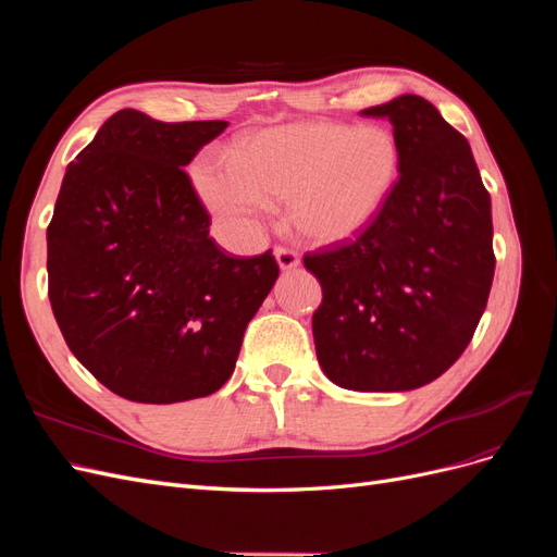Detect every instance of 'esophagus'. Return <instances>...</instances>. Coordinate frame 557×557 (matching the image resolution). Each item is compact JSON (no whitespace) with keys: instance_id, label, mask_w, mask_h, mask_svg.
<instances>
[{"instance_id":"obj_1","label":"esophagus","mask_w":557,"mask_h":557,"mask_svg":"<svg viewBox=\"0 0 557 557\" xmlns=\"http://www.w3.org/2000/svg\"><path fill=\"white\" fill-rule=\"evenodd\" d=\"M274 258L278 262V267L283 269V272H290V269H297L299 267V256L295 250L285 248V246H276L274 248Z\"/></svg>"}]
</instances>
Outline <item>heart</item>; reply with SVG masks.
Masks as SVG:
<instances>
[{
	"label": "heart",
	"instance_id": "heart-1",
	"mask_svg": "<svg viewBox=\"0 0 557 557\" xmlns=\"http://www.w3.org/2000/svg\"><path fill=\"white\" fill-rule=\"evenodd\" d=\"M399 172L393 129L305 121L248 134L232 158H201L195 188L225 227L250 232L288 199L290 221L307 239L356 237L383 209Z\"/></svg>",
	"mask_w": 557,
	"mask_h": 557
}]
</instances>
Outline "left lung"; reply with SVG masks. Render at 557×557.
<instances>
[{
    "mask_svg": "<svg viewBox=\"0 0 557 557\" xmlns=\"http://www.w3.org/2000/svg\"><path fill=\"white\" fill-rule=\"evenodd\" d=\"M362 115L393 123L399 178L356 242L305 256L323 288L313 342L332 383L401 393L440 379L474 336L495 276L491 195L469 141L428 99Z\"/></svg>",
    "mask_w": 557,
    "mask_h": 557,
    "instance_id": "obj_1",
    "label": "left lung"
}]
</instances>
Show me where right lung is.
<instances>
[{
    "instance_id": "right-lung-1",
    "label": "right lung",
    "mask_w": 557,
    "mask_h": 557,
    "mask_svg": "<svg viewBox=\"0 0 557 557\" xmlns=\"http://www.w3.org/2000/svg\"><path fill=\"white\" fill-rule=\"evenodd\" d=\"M225 121L123 109L66 166L48 225V297L66 346L111 393L174 404L221 391L278 278L272 250L237 258L183 172Z\"/></svg>"
}]
</instances>
